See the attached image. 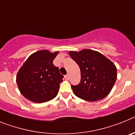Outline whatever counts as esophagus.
<instances>
[{
  "mask_svg": "<svg viewBox=\"0 0 135 135\" xmlns=\"http://www.w3.org/2000/svg\"><path fill=\"white\" fill-rule=\"evenodd\" d=\"M65 80H68L69 79H70V76H69V74H67L65 76Z\"/></svg>",
  "mask_w": 135,
  "mask_h": 135,
  "instance_id": "34e87169",
  "label": "esophagus"
}]
</instances>
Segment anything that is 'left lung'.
Here are the masks:
<instances>
[{"instance_id": "1", "label": "left lung", "mask_w": 135, "mask_h": 135, "mask_svg": "<svg viewBox=\"0 0 135 135\" xmlns=\"http://www.w3.org/2000/svg\"><path fill=\"white\" fill-rule=\"evenodd\" d=\"M69 54L80 69V82L78 85H71L75 95L90 102L102 99L109 95L117 78L115 65L103 55L93 50L70 51Z\"/></svg>"}]
</instances>
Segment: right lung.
Masks as SVG:
<instances>
[{
  "mask_svg": "<svg viewBox=\"0 0 135 135\" xmlns=\"http://www.w3.org/2000/svg\"><path fill=\"white\" fill-rule=\"evenodd\" d=\"M59 53L41 50L31 55L17 72L19 90L34 103H44L57 96L64 76L53 61Z\"/></svg>",
  "mask_w": 135,
  "mask_h": 135,
  "instance_id": "obj_1",
  "label": "right lung"
}]
</instances>
